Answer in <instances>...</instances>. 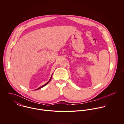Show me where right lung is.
Wrapping results in <instances>:
<instances>
[{
    "label": "right lung",
    "instance_id": "add662e5",
    "mask_svg": "<svg viewBox=\"0 0 124 124\" xmlns=\"http://www.w3.org/2000/svg\"><path fill=\"white\" fill-rule=\"evenodd\" d=\"M52 76H53V74H52V76H51V78L50 79V80H49V81L46 83V84H45V85H43L42 86H40V87H39V88H38L36 89H35V90H38V89H39L41 88L42 87H44V86H46L49 82H50V81H51V79H52Z\"/></svg>",
    "mask_w": 124,
    "mask_h": 124
}]
</instances>
